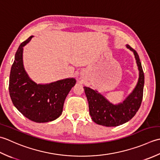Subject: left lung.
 I'll return each instance as SVG.
<instances>
[{
  "mask_svg": "<svg viewBox=\"0 0 160 160\" xmlns=\"http://www.w3.org/2000/svg\"><path fill=\"white\" fill-rule=\"evenodd\" d=\"M126 47L133 52L139 71L138 83L132 92L123 103L113 105L96 90L83 87L88 101L90 115L92 121L99 125L108 127L118 126L131 119L138 111L143 99L144 74L138 52L130 45Z\"/></svg>",
  "mask_w": 160,
  "mask_h": 160,
  "instance_id": "1",
  "label": "left lung"
}]
</instances>
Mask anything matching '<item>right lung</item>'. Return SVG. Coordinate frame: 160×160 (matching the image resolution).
I'll use <instances>...</instances> for the list:
<instances>
[{
	"label": "right lung",
	"mask_w": 160,
	"mask_h": 160,
	"mask_svg": "<svg viewBox=\"0 0 160 160\" xmlns=\"http://www.w3.org/2000/svg\"><path fill=\"white\" fill-rule=\"evenodd\" d=\"M32 37L21 43L16 52L9 75V95L14 106L28 119L37 123L49 122L61 115L64 101L76 80L71 78L45 85L34 82L22 63V47Z\"/></svg>",
	"instance_id": "1"
}]
</instances>
